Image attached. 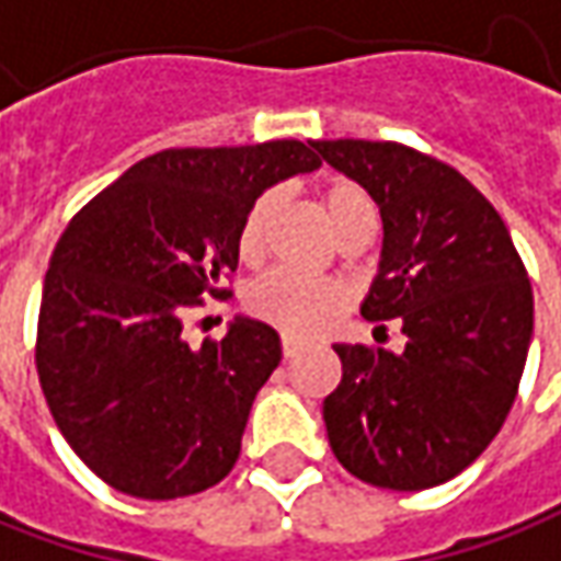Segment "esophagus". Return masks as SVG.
I'll return each mask as SVG.
<instances>
[{
	"instance_id": "esophagus-1",
	"label": "esophagus",
	"mask_w": 561,
	"mask_h": 561,
	"mask_svg": "<svg viewBox=\"0 0 561 561\" xmlns=\"http://www.w3.org/2000/svg\"><path fill=\"white\" fill-rule=\"evenodd\" d=\"M304 346L307 344H304L300 337H295V334H282V356H285V359H295Z\"/></svg>"
}]
</instances>
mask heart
I'll return each mask as SVG.
<instances>
[{
    "label": "heart",
    "instance_id": "b5f03b06",
    "mask_svg": "<svg viewBox=\"0 0 561 561\" xmlns=\"http://www.w3.org/2000/svg\"><path fill=\"white\" fill-rule=\"evenodd\" d=\"M276 211V193H264L261 199L249 208L239 230V254L245 261H257L264 254L266 224ZM322 211L329 220L331 236L341 242H350L356 236H371L377 232V205L371 196L356 184H331L322 193ZM245 304L254 316L288 334H310L319 325H325L334 312L344 307V291L341 285L329 279H310L295 270H270L254 282L245 295Z\"/></svg>",
    "mask_w": 561,
    "mask_h": 561
}]
</instances>
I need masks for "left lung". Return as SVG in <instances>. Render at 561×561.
Listing matches in <instances>:
<instances>
[{
	"mask_svg": "<svg viewBox=\"0 0 561 561\" xmlns=\"http://www.w3.org/2000/svg\"><path fill=\"white\" fill-rule=\"evenodd\" d=\"M312 147L380 208L362 316L399 319L405 334L402 353L334 344L344 377L322 402L331 451L377 489H433L467 470L513 409L531 282L494 205L451 165L390 140Z\"/></svg>",
	"mask_w": 561,
	"mask_h": 561,
	"instance_id": "8db88e82",
	"label": "left lung"
}]
</instances>
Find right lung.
Segmentation results:
<instances>
[{
	"instance_id": "1",
	"label": "right lung",
	"mask_w": 561,
	"mask_h": 561,
	"mask_svg": "<svg viewBox=\"0 0 561 561\" xmlns=\"http://www.w3.org/2000/svg\"><path fill=\"white\" fill-rule=\"evenodd\" d=\"M312 144L162 150L72 217L48 261L36 368L57 430L110 489L171 501L232 470L251 402L282 344L236 316L220 341H184L202 295H227L239 230L261 193L319 169Z\"/></svg>"
}]
</instances>
